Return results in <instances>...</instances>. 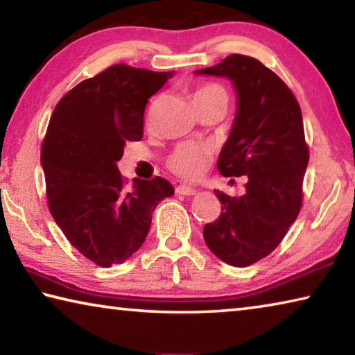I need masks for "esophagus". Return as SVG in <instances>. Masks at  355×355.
Instances as JSON below:
<instances>
[{
	"label": "esophagus",
	"mask_w": 355,
	"mask_h": 355,
	"mask_svg": "<svg viewBox=\"0 0 355 355\" xmlns=\"http://www.w3.org/2000/svg\"><path fill=\"white\" fill-rule=\"evenodd\" d=\"M177 194H182V196H194L196 194V189L191 188V186H186V184H180L175 188Z\"/></svg>",
	"instance_id": "34e87169"
}]
</instances>
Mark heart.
<instances>
[{"instance_id": "b5f03b06", "label": "heart", "mask_w": 355, "mask_h": 355, "mask_svg": "<svg viewBox=\"0 0 355 355\" xmlns=\"http://www.w3.org/2000/svg\"><path fill=\"white\" fill-rule=\"evenodd\" d=\"M211 97H224L228 100L225 89L214 83H205L196 87L192 98L194 103ZM213 147L208 142L202 141H184L172 150L167 156V167L175 173V175L196 180L202 177L207 169L211 166L213 161Z\"/></svg>"}]
</instances>
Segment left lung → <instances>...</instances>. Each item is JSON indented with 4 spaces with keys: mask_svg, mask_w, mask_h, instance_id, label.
Segmentation results:
<instances>
[{
    "mask_svg": "<svg viewBox=\"0 0 355 355\" xmlns=\"http://www.w3.org/2000/svg\"><path fill=\"white\" fill-rule=\"evenodd\" d=\"M197 73L230 78L238 91L218 169L224 177L244 175V194L214 191L220 216L203 227V238L222 261L245 268L277 248L302 207L310 158L302 112L285 81L255 58L230 55Z\"/></svg>",
    "mask_w": 355,
    "mask_h": 355,
    "instance_id": "1",
    "label": "left lung"
}]
</instances>
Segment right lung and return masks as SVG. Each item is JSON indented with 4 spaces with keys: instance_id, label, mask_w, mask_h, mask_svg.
<instances>
[{
    "instance_id": "1",
    "label": "right lung",
    "mask_w": 355,
    "mask_h": 355,
    "mask_svg": "<svg viewBox=\"0 0 355 355\" xmlns=\"http://www.w3.org/2000/svg\"><path fill=\"white\" fill-rule=\"evenodd\" d=\"M171 71L116 64L59 100L42 142L48 209L70 244L101 268L123 263L146 239L152 213L173 194L161 177L128 186L123 146L141 141L148 98Z\"/></svg>"
}]
</instances>
